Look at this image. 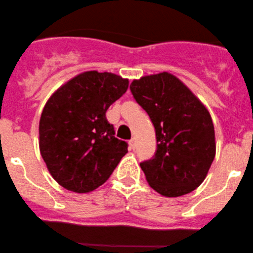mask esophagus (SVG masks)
<instances>
[{
  "label": "esophagus",
  "mask_w": 253,
  "mask_h": 253,
  "mask_svg": "<svg viewBox=\"0 0 253 253\" xmlns=\"http://www.w3.org/2000/svg\"><path fill=\"white\" fill-rule=\"evenodd\" d=\"M129 145H130V147H131V149H132V150L136 149V140H134V138L130 139V142H129Z\"/></svg>",
  "instance_id": "34e87169"
}]
</instances>
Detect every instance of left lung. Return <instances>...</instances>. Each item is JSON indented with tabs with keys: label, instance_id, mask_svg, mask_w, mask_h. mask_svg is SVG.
Wrapping results in <instances>:
<instances>
[{
	"label": "left lung",
	"instance_id": "1",
	"mask_svg": "<svg viewBox=\"0 0 253 253\" xmlns=\"http://www.w3.org/2000/svg\"><path fill=\"white\" fill-rule=\"evenodd\" d=\"M130 90L156 130L155 156L140 163L149 185L169 198L193 192L203 182L215 158L209 111L167 72L133 80Z\"/></svg>",
	"mask_w": 253,
	"mask_h": 253
}]
</instances>
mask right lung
<instances>
[{"label":"right lung","instance_id":"obj_1","mask_svg":"<svg viewBox=\"0 0 253 253\" xmlns=\"http://www.w3.org/2000/svg\"><path fill=\"white\" fill-rule=\"evenodd\" d=\"M127 86V79L120 75L89 71L48 98L39 121V149L48 172L64 188L94 191L127 152V143L115 137L106 117Z\"/></svg>","mask_w":253,"mask_h":253}]
</instances>
